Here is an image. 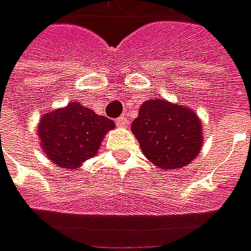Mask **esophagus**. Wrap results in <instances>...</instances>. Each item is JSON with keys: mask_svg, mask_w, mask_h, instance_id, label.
Here are the masks:
<instances>
[{"mask_svg": "<svg viewBox=\"0 0 251 251\" xmlns=\"http://www.w3.org/2000/svg\"><path fill=\"white\" fill-rule=\"evenodd\" d=\"M116 124L118 127H127V126L130 124V121H128L126 117H118L116 120Z\"/></svg>", "mask_w": 251, "mask_h": 251, "instance_id": "esophagus-1", "label": "esophagus"}]
</instances>
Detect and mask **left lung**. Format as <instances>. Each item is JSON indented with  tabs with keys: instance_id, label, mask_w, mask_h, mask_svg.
Masks as SVG:
<instances>
[{
	"instance_id": "left-lung-1",
	"label": "left lung",
	"mask_w": 251,
	"mask_h": 251,
	"mask_svg": "<svg viewBox=\"0 0 251 251\" xmlns=\"http://www.w3.org/2000/svg\"><path fill=\"white\" fill-rule=\"evenodd\" d=\"M131 131L143 154L163 170L190 164L203 147V124L187 105L164 99L147 100L138 108Z\"/></svg>"
}]
</instances>
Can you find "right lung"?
<instances>
[{"label":"right lung","mask_w":251,"mask_h":251,"mask_svg":"<svg viewBox=\"0 0 251 251\" xmlns=\"http://www.w3.org/2000/svg\"><path fill=\"white\" fill-rule=\"evenodd\" d=\"M116 127L114 121L91 108L70 101L40 118L37 134L41 150L57 167L75 170L97 154L104 135Z\"/></svg>","instance_id":"obj_1"}]
</instances>
